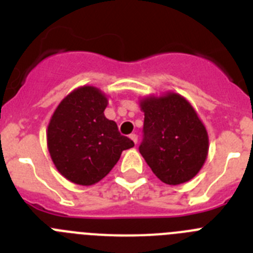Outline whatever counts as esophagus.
<instances>
[{
    "label": "esophagus",
    "instance_id": "34e87169",
    "mask_svg": "<svg viewBox=\"0 0 253 253\" xmlns=\"http://www.w3.org/2000/svg\"><path fill=\"white\" fill-rule=\"evenodd\" d=\"M129 138H131V140L133 141L134 143H137L138 137H137V134H136V133H131V134H129Z\"/></svg>",
    "mask_w": 253,
    "mask_h": 253
}]
</instances>
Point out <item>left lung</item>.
<instances>
[{
  "label": "left lung",
  "mask_w": 253,
  "mask_h": 253,
  "mask_svg": "<svg viewBox=\"0 0 253 253\" xmlns=\"http://www.w3.org/2000/svg\"><path fill=\"white\" fill-rule=\"evenodd\" d=\"M145 113L140 153L153 173L167 185L192 180L209 155V134L183 96L166 92L140 100Z\"/></svg>",
  "instance_id": "1"
}]
</instances>
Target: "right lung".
Masks as SVG:
<instances>
[{
  "label": "right lung",
  "instance_id": "obj_1",
  "mask_svg": "<svg viewBox=\"0 0 253 253\" xmlns=\"http://www.w3.org/2000/svg\"><path fill=\"white\" fill-rule=\"evenodd\" d=\"M107 96L82 86L60 102L47 127V147L57 171L71 182L91 186L110 173L133 141L106 119Z\"/></svg>",
  "mask_w": 253,
  "mask_h": 253
}]
</instances>
